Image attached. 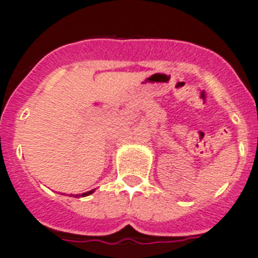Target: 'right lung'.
I'll use <instances>...</instances> for the list:
<instances>
[{
  "label": "right lung",
  "mask_w": 258,
  "mask_h": 258,
  "mask_svg": "<svg viewBox=\"0 0 258 258\" xmlns=\"http://www.w3.org/2000/svg\"><path fill=\"white\" fill-rule=\"evenodd\" d=\"M94 190H96V189L89 190V191H86V192H82L81 196H76V198H79V197H88V196H90V194H93V192H94Z\"/></svg>",
  "instance_id": "right-lung-1"
}]
</instances>
